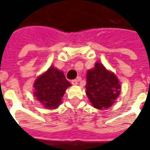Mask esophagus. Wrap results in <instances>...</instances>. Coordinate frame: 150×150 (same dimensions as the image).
I'll return each mask as SVG.
<instances>
[{
    "label": "esophagus",
    "instance_id": "34e87169",
    "mask_svg": "<svg viewBox=\"0 0 150 150\" xmlns=\"http://www.w3.org/2000/svg\"><path fill=\"white\" fill-rule=\"evenodd\" d=\"M80 79H81L79 78V77L78 79H73V80H71V83L73 85H77V84H78V82L80 81Z\"/></svg>",
    "mask_w": 150,
    "mask_h": 150
}]
</instances>
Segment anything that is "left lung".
Listing matches in <instances>:
<instances>
[{
    "label": "left lung",
    "mask_w": 150,
    "mask_h": 150,
    "mask_svg": "<svg viewBox=\"0 0 150 150\" xmlns=\"http://www.w3.org/2000/svg\"><path fill=\"white\" fill-rule=\"evenodd\" d=\"M120 83L113 72L96 62L87 72L86 94L95 108L104 110L111 107L120 93Z\"/></svg>",
    "instance_id": "8db88e82"
}]
</instances>
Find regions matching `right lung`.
Listing matches in <instances>:
<instances>
[{
    "label": "right lung",
    "mask_w": 150,
    "mask_h": 150,
    "mask_svg": "<svg viewBox=\"0 0 150 150\" xmlns=\"http://www.w3.org/2000/svg\"><path fill=\"white\" fill-rule=\"evenodd\" d=\"M63 72L51 66L34 83V96L46 108L54 109L62 102L67 88L71 87Z\"/></svg>",
    "instance_id": "right-lung-1"
}]
</instances>
